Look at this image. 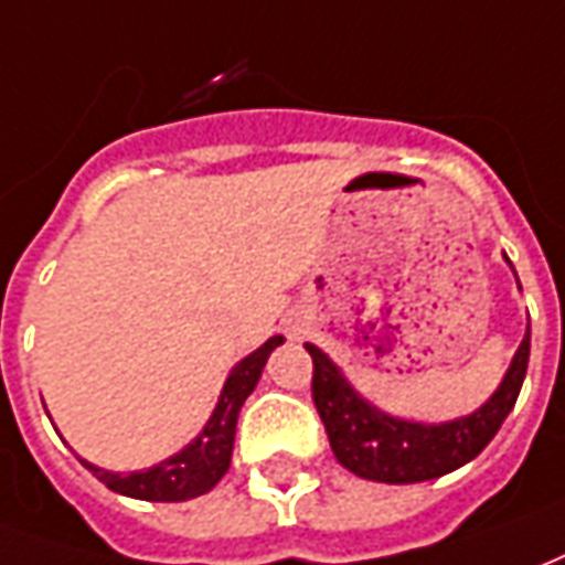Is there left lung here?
Listing matches in <instances>:
<instances>
[{"instance_id": "obj_1", "label": "left lung", "mask_w": 565, "mask_h": 565, "mask_svg": "<svg viewBox=\"0 0 565 565\" xmlns=\"http://www.w3.org/2000/svg\"><path fill=\"white\" fill-rule=\"evenodd\" d=\"M504 263L511 266L508 256H504ZM306 349L315 364L311 397L321 413L339 465L364 480L401 487V483H422V480L449 475L487 449L489 440L508 419V413L514 409L520 385L526 379L530 327H526L523 342L516 345L499 388L489 394L487 404H480L468 416L449 422L401 419V416L379 409L351 385L349 376L333 364V358L327 351L311 342H306Z\"/></svg>"}]
</instances>
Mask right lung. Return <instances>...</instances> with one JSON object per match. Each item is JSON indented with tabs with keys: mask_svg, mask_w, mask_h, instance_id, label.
<instances>
[{
	"mask_svg": "<svg viewBox=\"0 0 565 565\" xmlns=\"http://www.w3.org/2000/svg\"><path fill=\"white\" fill-rule=\"evenodd\" d=\"M281 342L284 337H271L269 342H263L259 349L250 351L247 358L232 366V373L223 382V392L216 397L211 419L204 422L199 437H192L180 452H173L152 468L131 471V475L106 471V468H97L85 459H82V465L113 492L128 495V499H140V502H189V499H199L204 492H211L228 471L232 447H235V425H238L244 401L250 397L269 354Z\"/></svg>",
	"mask_w": 565,
	"mask_h": 565,
	"instance_id": "add662e5",
	"label": "right lung"
}]
</instances>
